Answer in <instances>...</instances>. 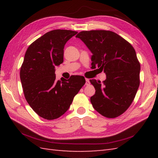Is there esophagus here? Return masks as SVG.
Segmentation results:
<instances>
[{
    "instance_id": "34e87169",
    "label": "esophagus",
    "mask_w": 158,
    "mask_h": 158,
    "mask_svg": "<svg viewBox=\"0 0 158 158\" xmlns=\"http://www.w3.org/2000/svg\"><path fill=\"white\" fill-rule=\"evenodd\" d=\"M89 83H90L89 80L88 79H85V85H89Z\"/></svg>"
}]
</instances>
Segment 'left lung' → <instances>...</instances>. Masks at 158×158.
<instances>
[{"mask_svg": "<svg viewBox=\"0 0 158 158\" xmlns=\"http://www.w3.org/2000/svg\"><path fill=\"white\" fill-rule=\"evenodd\" d=\"M92 52V67L103 70L106 78L90 79L96 89L90 98L97 112L108 118L122 115L132 104L140 84V65L132 45L109 31L80 32L76 36Z\"/></svg>", "mask_w": 158, "mask_h": 158, "instance_id": "left-lung-1", "label": "left lung"}]
</instances>
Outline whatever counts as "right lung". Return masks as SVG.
I'll return each instance as SVG.
<instances>
[{"label":"right lung","mask_w":158,"mask_h":158,"mask_svg":"<svg viewBox=\"0 0 158 158\" xmlns=\"http://www.w3.org/2000/svg\"><path fill=\"white\" fill-rule=\"evenodd\" d=\"M77 33L68 30L49 31L33 42L25 53L20 69L23 94L34 111L45 119L64 114L85 83L79 75L56 79L55 67L64 61V45Z\"/></svg>","instance_id":"1"}]
</instances>
